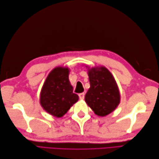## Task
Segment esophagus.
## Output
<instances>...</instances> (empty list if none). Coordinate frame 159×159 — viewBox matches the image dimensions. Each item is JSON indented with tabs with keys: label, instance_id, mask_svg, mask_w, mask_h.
Listing matches in <instances>:
<instances>
[{
	"label": "esophagus",
	"instance_id": "34e87169",
	"mask_svg": "<svg viewBox=\"0 0 159 159\" xmlns=\"http://www.w3.org/2000/svg\"><path fill=\"white\" fill-rule=\"evenodd\" d=\"M79 98H80V100H83L84 98H85V93H79Z\"/></svg>",
	"mask_w": 159,
	"mask_h": 159
}]
</instances>
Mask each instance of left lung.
I'll list each match as a JSON object with an SVG mask.
<instances>
[{
  "label": "left lung",
  "mask_w": 159,
  "mask_h": 159,
  "mask_svg": "<svg viewBox=\"0 0 159 159\" xmlns=\"http://www.w3.org/2000/svg\"><path fill=\"white\" fill-rule=\"evenodd\" d=\"M90 87L85 97L86 103L99 116H106L116 109L120 101L116 80L104 67L89 69Z\"/></svg>",
  "instance_id": "obj_1"
}]
</instances>
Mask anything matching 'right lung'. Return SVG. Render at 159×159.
Segmentation results:
<instances>
[{"mask_svg":"<svg viewBox=\"0 0 159 159\" xmlns=\"http://www.w3.org/2000/svg\"><path fill=\"white\" fill-rule=\"evenodd\" d=\"M69 69L57 67L47 76L40 93V104L46 112L62 117L79 100L68 79Z\"/></svg>","mask_w":159,"mask_h":159,"instance_id":"obj_1","label":"right lung"}]
</instances>
